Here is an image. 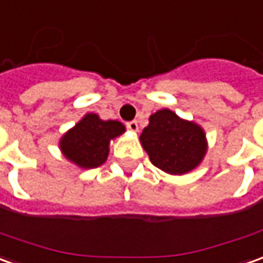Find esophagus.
Wrapping results in <instances>:
<instances>
[{
  "label": "esophagus",
  "mask_w": 263,
  "mask_h": 263,
  "mask_svg": "<svg viewBox=\"0 0 263 263\" xmlns=\"http://www.w3.org/2000/svg\"><path fill=\"white\" fill-rule=\"evenodd\" d=\"M126 126H127L128 130H132V132H137V130H139V124H137V121H136V120L127 121V123H126Z\"/></svg>",
  "instance_id": "obj_1"
}]
</instances>
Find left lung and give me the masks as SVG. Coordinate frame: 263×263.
Segmentation results:
<instances>
[{"instance_id": "left-lung-1", "label": "left lung", "mask_w": 263, "mask_h": 263, "mask_svg": "<svg viewBox=\"0 0 263 263\" xmlns=\"http://www.w3.org/2000/svg\"><path fill=\"white\" fill-rule=\"evenodd\" d=\"M140 140L153 165L174 175H182L195 168L207 151L202 128L181 120L171 110L152 114Z\"/></svg>"}]
</instances>
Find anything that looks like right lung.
I'll return each mask as SVG.
<instances>
[{
	"instance_id": "add662e5",
	"label": "right lung",
	"mask_w": 263,
	"mask_h": 263,
	"mask_svg": "<svg viewBox=\"0 0 263 263\" xmlns=\"http://www.w3.org/2000/svg\"><path fill=\"white\" fill-rule=\"evenodd\" d=\"M124 133V126L116 121H104L97 114H86L75 127L62 137L63 155L81 168H97L108 156L111 139Z\"/></svg>"
}]
</instances>
